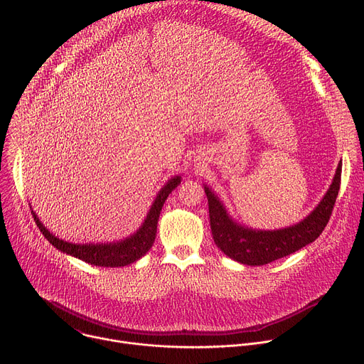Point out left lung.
<instances>
[{"label":"left lung","mask_w":364,"mask_h":364,"mask_svg":"<svg viewBox=\"0 0 364 364\" xmlns=\"http://www.w3.org/2000/svg\"><path fill=\"white\" fill-rule=\"evenodd\" d=\"M340 181L341 161L338 163L330 188L316 209L299 223L277 230H257L237 223L228 213L218 194L204 184V191L209 200L210 229L215 243L233 261L249 267L267 265L291 255L314 242L323 233L338 196Z\"/></svg>","instance_id":"1"}]
</instances>
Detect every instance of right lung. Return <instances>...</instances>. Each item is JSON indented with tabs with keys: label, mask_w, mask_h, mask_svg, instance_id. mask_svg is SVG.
I'll return each instance as SVG.
<instances>
[{
	"label": "right lung",
	"mask_w": 364,
	"mask_h": 364,
	"mask_svg": "<svg viewBox=\"0 0 364 364\" xmlns=\"http://www.w3.org/2000/svg\"><path fill=\"white\" fill-rule=\"evenodd\" d=\"M181 183V176H174L170 178L159 191L157 197H155L154 203L149 207V212L146 213V218L144 219V223L141 228L134 232L131 236L109 242V243H72L66 242L63 239H59L56 235L50 233L48 229L40 222L37 215L33 212V218L40 229V232L44 235V237L53 245L60 252L75 256L77 259H82L86 264L95 265V267H103V268H117V267H125L131 265L139 257H142L152 246L155 240V233H157V223L161 213L163 205L170 196V193Z\"/></svg>",
	"instance_id": "1"
}]
</instances>
